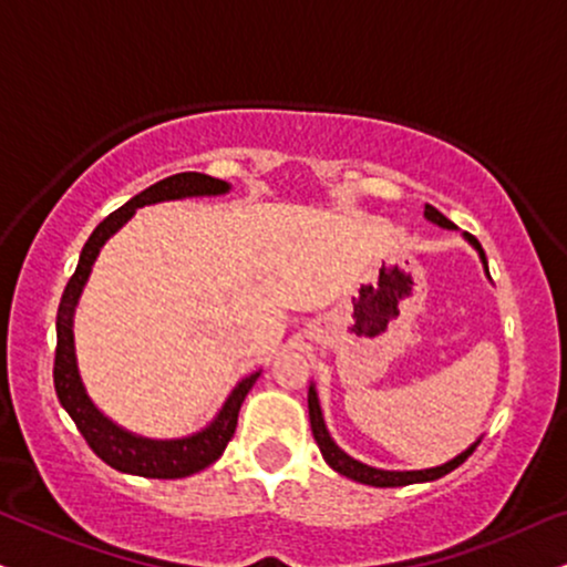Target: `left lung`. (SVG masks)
<instances>
[{"instance_id": "obj_1", "label": "left lung", "mask_w": 567, "mask_h": 567, "mask_svg": "<svg viewBox=\"0 0 567 567\" xmlns=\"http://www.w3.org/2000/svg\"><path fill=\"white\" fill-rule=\"evenodd\" d=\"M425 218L431 223H436V226L442 228H454V223L450 218H444L442 213H439L436 207L425 205ZM465 239L473 244V247L478 249L481 260H484V268H486V255L484 249H481V244L476 236L465 234ZM488 272V268H486ZM307 408H310V429H312V436H316V442L320 446V454H323V460L328 465L333 467V471L341 473V476L352 478V481H360V484H368V486H408V484H417V481H436L446 476V473L454 471L457 465H463L467 457H471L473 450H476V444H471L463 454H457V457L450 460V463L439 465V467H425V471H381V467H370L365 463H360V460L349 457L344 450H339L337 442L331 439V433L326 429V421H323V412H320V402H318V391L316 386H310L307 391Z\"/></svg>"}]
</instances>
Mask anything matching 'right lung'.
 <instances>
[{"label":"right lung","instance_id":"right-lung-1","mask_svg":"<svg viewBox=\"0 0 567 567\" xmlns=\"http://www.w3.org/2000/svg\"><path fill=\"white\" fill-rule=\"evenodd\" d=\"M228 184L220 178L205 176V173H176V176L157 181L134 199L125 202L115 213H110L89 241L83 244L79 268L62 291L60 310H58V349H54V391L58 400L70 417H73L75 429L86 439V444L94 450L100 460H104L110 467L121 473H131V476L144 478H186L192 473L205 471L215 460L226 452L236 431V421H239V410L244 396L260 379V373H251L247 379L236 383L230 396L223 404L215 421L202 429L199 433L184 439H144L136 433L121 429L110 417H104L96 404L89 400L86 389L79 375V362H75V344H73V312L79 305V297L83 286L89 281L91 265H94L96 255L104 247V241L115 234L117 228L131 220V215L138 207L155 205V202L167 199H186V197H218V194L228 192Z\"/></svg>","mask_w":567,"mask_h":567}]
</instances>
